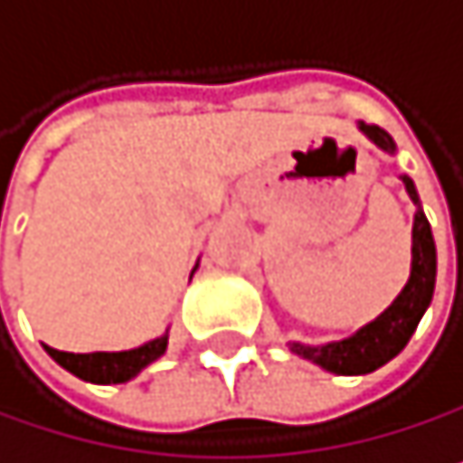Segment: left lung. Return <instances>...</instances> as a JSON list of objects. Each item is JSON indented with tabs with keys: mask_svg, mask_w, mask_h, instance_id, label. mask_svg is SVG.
<instances>
[{
	"mask_svg": "<svg viewBox=\"0 0 463 463\" xmlns=\"http://www.w3.org/2000/svg\"><path fill=\"white\" fill-rule=\"evenodd\" d=\"M359 132L375 143L386 154H398V146L381 127H370L359 121ZM403 187L409 198L414 201V226H411V270L409 281L398 292V298L367 326L354 331L345 339H331L323 345H304L289 342V351L300 359H307L334 375H367L386 362L395 359L417 331L422 315L428 312L436 287V242L430 234V223L422 213V203L417 195L414 182L403 174Z\"/></svg>",
	"mask_w": 463,
	"mask_h": 463,
	"instance_id": "left-lung-1",
	"label": "left lung"
}]
</instances>
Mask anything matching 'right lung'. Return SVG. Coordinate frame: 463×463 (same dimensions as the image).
Instances as JSON below:
<instances>
[{
    "label": "right lung",
    "instance_id": "add662e5",
    "mask_svg": "<svg viewBox=\"0 0 463 463\" xmlns=\"http://www.w3.org/2000/svg\"><path fill=\"white\" fill-rule=\"evenodd\" d=\"M198 270V262L193 273ZM190 273V279H193ZM168 351V331L163 336H154L132 351H96V354H65L46 345V354L71 375L90 381V383H127L137 373H143L151 362H156Z\"/></svg>",
    "mask_w": 463,
    "mask_h": 463
}]
</instances>
